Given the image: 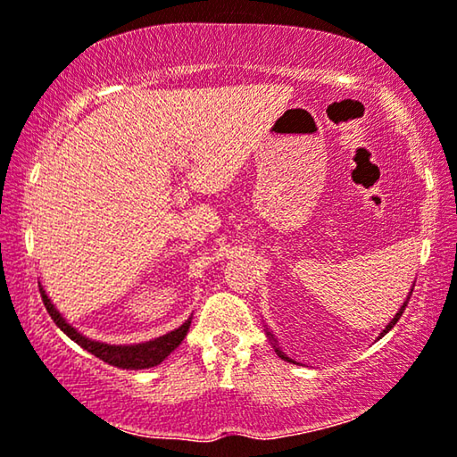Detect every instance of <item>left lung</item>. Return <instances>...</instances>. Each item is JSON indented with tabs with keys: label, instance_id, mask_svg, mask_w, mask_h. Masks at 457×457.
Wrapping results in <instances>:
<instances>
[{
	"label": "left lung",
	"instance_id": "obj_1",
	"mask_svg": "<svg viewBox=\"0 0 457 457\" xmlns=\"http://www.w3.org/2000/svg\"><path fill=\"white\" fill-rule=\"evenodd\" d=\"M411 291H414V285H411V289H410V293H408V297H405V302H403V305H402V308H399V310H397V314L391 318V322H389V324H386V327L383 328V333H380V337H385L386 333H389V330H391L393 327H395V322L399 320V316H402V314H403L405 305H408V302H410V295H411ZM266 335H268V339H270V341H272V347H274V352H277V355H278V358H283V360H287V361H293V360L289 358V355H287L285 352H280V347H278V341H277V339H274V335H272V333H270V330H268V328H266ZM380 337H378V339H380ZM293 364H295V361H293Z\"/></svg>",
	"mask_w": 457,
	"mask_h": 457
}]
</instances>
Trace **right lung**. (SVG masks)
Instances as JSON below:
<instances>
[{"label": "right lung", "mask_w": 457, "mask_h": 457, "mask_svg": "<svg viewBox=\"0 0 457 457\" xmlns=\"http://www.w3.org/2000/svg\"><path fill=\"white\" fill-rule=\"evenodd\" d=\"M39 291H41L43 303H46L49 316L54 318V322L58 324L62 333H64L66 337H71L77 345L87 349V352L96 355V358L104 360L105 364L122 368V370H145V368H154V366L162 364V361H164L168 355H170L174 349L183 343V339L187 337V333H189V327H191L193 316L187 318V320L180 324L179 328H174V330H170V333H166L162 337H155V339L133 343V345H110V343L93 341V339H89V337H85L83 333H79V330L60 314L58 308L52 303V299L47 297V293L41 285H39Z\"/></svg>", "instance_id": "right-lung-1"}]
</instances>
